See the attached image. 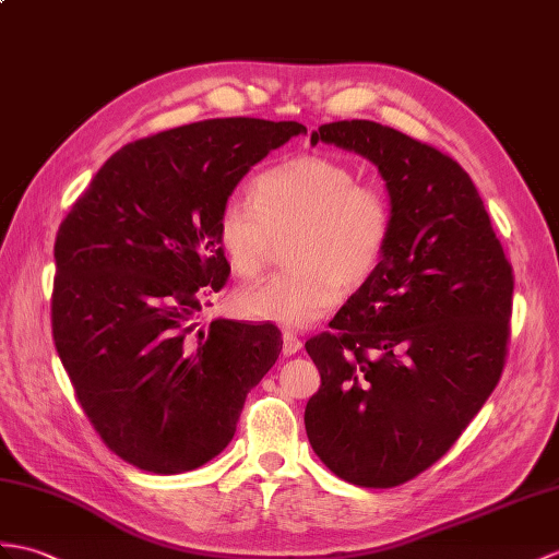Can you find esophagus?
<instances>
[{
  "mask_svg": "<svg viewBox=\"0 0 559 559\" xmlns=\"http://www.w3.org/2000/svg\"><path fill=\"white\" fill-rule=\"evenodd\" d=\"M283 355L285 357H290V355H295V353H300V347H302V341L297 338V335L293 333V331H283Z\"/></svg>",
  "mask_w": 559,
  "mask_h": 559,
  "instance_id": "obj_1",
  "label": "esophagus"
}]
</instances>
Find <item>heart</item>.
<instances>
[{"mask_svg":"<svg viewBox=\"0 0 559 559\" xmlns=\"http://www.w3.org/2000/svg\"><path fill=\"white\" fill-rule=\"evenodd\" d=\"M388 194L361 186L353 166L326 154H300L254 180V198L233 194L216 221V240L233 274L254 278L266 266L274 236L295 230L290 269L236 295V309L254 321L307 326L381 269L393 240Z\"/></svg>","mask_w":559,"mask_h":559,"instance_id":"1","label":"heart"}]
</instances>
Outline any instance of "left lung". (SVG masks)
<instances>
[{"instance_id":"obj_1","label":"left lung","mask_w":559,"mask_h":559,"mask_svg":"<svg viewBox=\"0 0 559 559\" xmlns=\"http://www.w3.org/2000/svg\"><path fill=\"white\" fill-rule=\"evenodd\" d=\"M319 140L379 168L395 226L335 333L305 343L321 373L305 428L343 481L393 488L443 457L498 385L514 276L476 186L448 154L359 119L321 126Z\"/></svg>"}]
</instances>
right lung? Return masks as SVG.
Returning a JSON list of instances; mask_svg holds the SVG:
<instances>
[{
  "label": "right lung",
  "instance_id": "right-lung-1",
  "mask_svg": "<svg viewBox=\"0 0 559 559\" xmlns=\"http://www.w3.org/2000/svg\"><path fill=\"white\" fill-rule=\"evenodd\" d=\"M297 121L210 119L128 142L61 221L51 335L90 424L128 464L198 469L224 450L245 397L276 365L278 329L214 319L230 274L216 240L224 202Z\"/></svg>",
  "mask_w": 559,
  "mask_h": 559
}]
</instances>
